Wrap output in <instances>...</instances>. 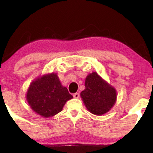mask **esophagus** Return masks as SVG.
<instances>
[{
	"label": "esophagus",
	"mask_w": 153,
	"mask_h": 153,
	"mask_svg": "<svg viewBox=\"0 0 153 153\" xmlns=\"http://www.w3.org/2000/svg\"><path fill=\"white\" fill-rule=\"evenodd\" d=\"M73 97H74L75 99H78V98L80 97V94H79L78 93H75V94H73Z\"/></svg>",
	"instance_id": "1"
}]
</instances>
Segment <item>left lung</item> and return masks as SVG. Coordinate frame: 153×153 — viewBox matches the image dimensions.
<instances>
[{
    "label": "left lung",
    "instance_id": "8db88e82",
    "mask_svg": "<svg viewBox=\"0 0 153 153\" xmlns=\"http://www.w3.org/2000/svg\"><path fill=\"white\" fill-rule=\"evenodd\" d=\"M85 88L80 93L88 110L95 115H102L109 111L117 100L115 88L103 80L96 72L85 78Z\"/></svg>",
    "mask_w": 153,
    "mask_h": 153
}]
</instances>
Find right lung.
<instances>
[{"instance_id": "1", "label": "right lung", "mask_w": 153, "mask_h": 153, "mask_svg": "<svg viewBox=\"0 0 153 153\" xmlns=\"http://www.w3.org/2000/svg\"><path fill=\"white\" fill-rule=\"evenodd\" d=\"M71 99L73 96L54 73L36 78L30 84L26 94V100L32 110L45 118L60 112L66 101Z\"/></svg>"}]
</instances>
